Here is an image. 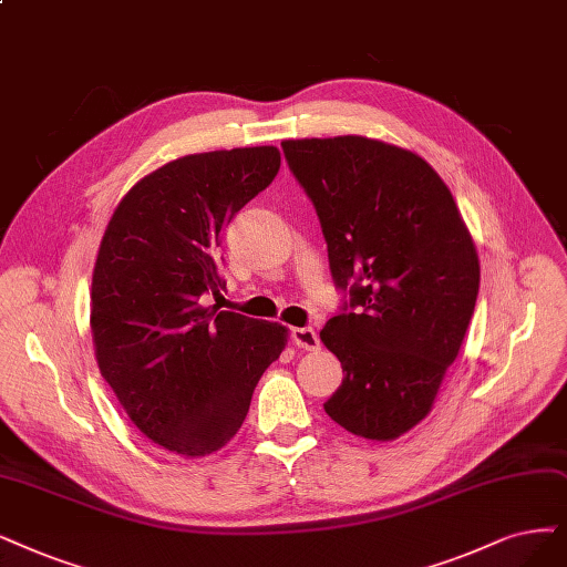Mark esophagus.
I'll list each match as a JSON object with an SVG mask.
<instances>
[{
    "label": "esophagus",
    "mask_w": 567,
    "mask_h": 567,
    "mask_svg": "<svg viewBox=\"0 0 567 567\" xmlns=\"http://www.w3.org/2000/svg\"><path fill=\"white\" fill-rule=\"evenodd\" d=\"M291 339H295V343L303 350H320V337L316 329L310 327H297L291 329Z\"/></svg>",
    "instance_id": "obj_1"
}]
</instances>
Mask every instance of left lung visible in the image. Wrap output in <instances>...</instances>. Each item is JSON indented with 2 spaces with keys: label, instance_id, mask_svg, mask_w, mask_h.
Returning <instances> with one entry per match:
<instances>
[{
  "label": "left lung",
  "instance_id": "8db88e82",
  "mask_svg": "<svg viewBox=\"0 0 567 567\" xmlns=\"http://www.w3.org/2000/svg\"><path fill=\"white\" fill-rule=\"evenodd\" d=\"M318 209L350 310L320 339L343 367L324 411L343 430L392 442L427 417L465 341L481 266L453 194L417 154L362 135L285 140Z\"/></svg>",
  "mask_w": 567,
  "mask_h": 567
}]
</instances>
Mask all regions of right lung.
Returning a JSON list of instances; mask_svg holds the SVG:
<instances>
[{
    "instance_id": "add662e5",
    "label": "right lung",
    "mask_w": 567,
    "mask_h": 567,
    "mask_svg": "<svg viewBox=\"0 0 567 567\" xmlns=\"http://www.w3.org/2000/svg\"><path fill=\"white\" fill-rule=\"evenodd\" d=\"M278 146L188 154L125 194L104 228L91 285L102 379L135 427L182 457L240 430L287 327L219 310L221 230L276 179Z\"/></svg>"
}]
</instances>
